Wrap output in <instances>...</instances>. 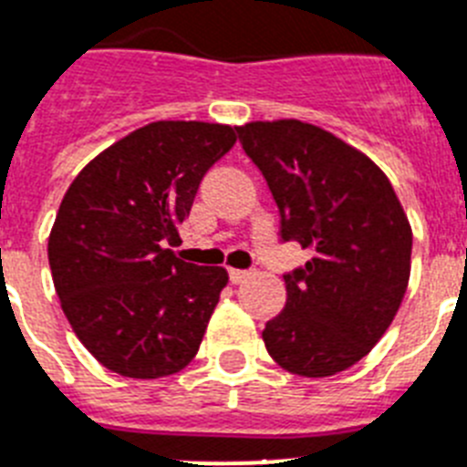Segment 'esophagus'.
Returning a JSON list of instances; mask_svg holds the SVG:
<instances>
[{"instance_id":"34e87169","label":"esophagus","mask_w":467,"mask_h":467,"mask_svg":"<svg viewBox=\"0 0 467 467\" xmlns=\"http://www.w3.org/2000/svg\"><path fill=\"white\" fill-rule=\"evenodd\" d=\"M227 275H230V282L233 285H240V282H244L246 277L252 275V270H240V268H230L227 270Z\"/></svg>"}]
</instances>
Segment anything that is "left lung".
Masks as SVG:
<instances>
[{"label":"left lung","mask_w":467,"mask_h":467,"mask_svg":"<svg viewBox=\"0 0 467 467\" xmlns=\"http://www.w3.org/2000/svg\"><path fill=\"white\" fill-rule=\"evenodd\" d=\"M280 211V242L311 249L285 273L287 304L265 323L285 370L327 378L358 363L387 332L410 275L409 218L373 161L301 120L237 128Z\"/></svg>","instance_id":"1"}]
</instances>
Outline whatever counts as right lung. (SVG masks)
<instances>
[{"mask_svg":"<svg viewBox=\"0 0 467 467\" xmlns=\"http://www.w3.org/2000/svg\"><path fill=\"white\" fill-rule=\"evenodd\" d=\"M230 125L159 120L82 168L58 206L49 268L61 308L101 366L135 379L194 358L225 268L175 256L203 175L233 149Z\"/></svg>","mask_w":467,"mask_h":467,"instance_id":"1","label":"right lung"}]
</instances>
